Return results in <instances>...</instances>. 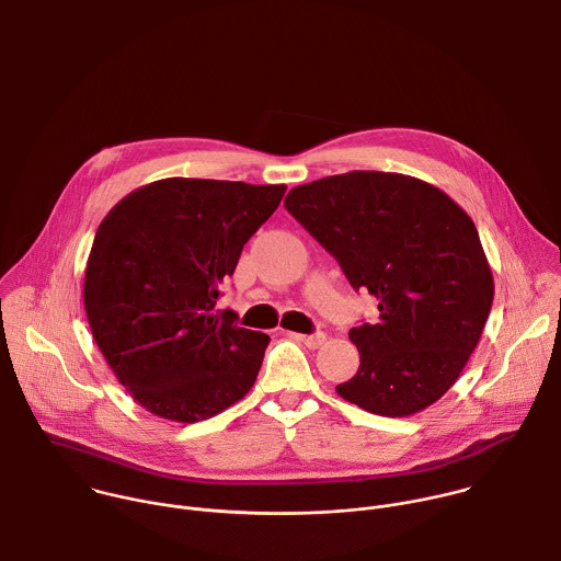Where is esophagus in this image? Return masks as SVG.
Segmentation results:
<instances>
[{
  "instance_id": "1",
  "label": "esophagus",
  "mask_w": 561,
  "mask_h": 561,
  "mask_svg": "<svg viewBox=\"0 0 561 561\" xmlns=\"http://www.w3.org/2000/svg\"><path fill=\"white\" fill-rule=\"evenodd\" d=\"M296 340H300L305 346H309V348H318V346H322L324 344V340H327V335L322 333V331H318V333H311V335H300V333H296L294 335Z\"/></svg>"
}]
</instances>
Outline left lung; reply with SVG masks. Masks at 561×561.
<instances>
[{
	"label": "left lung",
	"mask_w": 561,
	"mask_h": 561,
	"mask_svg": "<svg viewBox=\"0 0 561 561\" xmlns=\"http://www.w3.org/2000/svg\"><path fill=\"white\" fill-rule=\"evenodd\" d=\"M287 213L379 300L348 331L357 373L335 386L366 412L410 416L440 399L476 348L493 276L469 215L436 186L401 173L351 171L302 184Z\"/></svg>",
	"instance_id": "1"
}]
</instances>
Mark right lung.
Returning <instances> with one entry per match:
<instances>
[{
    "label": "right lung",
    "mask_w": 561,
    "mask_h": 561,
    "mask_svg": "<svg viewBox=\"0 0 561 561\" xmlns=\"http://www.w3.org/2000/svg\"><path fill=\"white\" fill-rule=\"evenodd\" d=\"M283 184L169 178L121 199L96 230L83 300L92 335L149 412L195 423L254 386L270 335L217 309Z\"/></svg>",
    "instance_id": "1"
}]
</instances>
